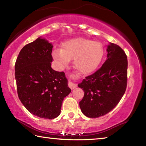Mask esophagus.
<instances>
[{"label": "esophagus", "mask_w": 146, "mask_h": 146, "mask_svg": "<svg viewBox=\"0 0 146 146\" xmlns=\"http://www.w3.org/2000/svg\"><path fill=\"white\" fill-rule=\"evenodd\" d=\"M68 86L71 89V90H73L74 88H75L76 87V84L75 83H73V82H71V81H69Z\"/></svg>", "instance_id": "obj_1"}]
</instances>
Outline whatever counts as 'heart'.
<instances>
[{
	"instance_id": "obj_1",
	"label": "heart",
	"mask_w": 146,
	"mask_h": 146,
	"mask_svg": "<svg viewBox=\"0 0 146 146\" xmlns=\"http://www.w3.org/2000/svg\"><path fill=\"white\" fill-rule=\"evenodd\" d=\"M104 54L100 42L83 38L71 39L62 45V49H54L52 55L61 68L73 60L74 66L82 74H88L98 67Z\"/></svg>"
}]
</instances>
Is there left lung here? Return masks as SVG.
<instances>
[{
    "label": "left lung",
    "instance_id": "8db88e82",
    "mask_svg": "<svg viewBox=\"0 0 146 146\" xmlns=\"http://www.w3.org/2000/svg\"><path fill=\"white\" fill-rule=\"evenodd\" d=\"M107 51V60L102 67L78 84L84 92L79 106L83 114L90 118H98L110 112L126 90V54L113 43L108 46Z\"/></svg>",
    "mask_w": 146,
    "mask_h": 146
}]
</instances>
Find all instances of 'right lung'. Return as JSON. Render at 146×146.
<instances>
[{"label":"right lung","mask_w":146,"mask_h":146,"mask_svg":"<svg viewBox=\"0 0 146 146\" xmlns=\"http://www.w3.org/2000/svg\"><path fill=\"white\" fill-rule=\"evenodd\" d=\"M53 45L40 37L24 46L17 58L15 76L21 102L31 114L53 119L60 115L71 92L63 71L51 67Z\"/></svg>","instance_id":"obj_1"}]
</instances>
